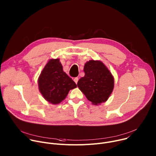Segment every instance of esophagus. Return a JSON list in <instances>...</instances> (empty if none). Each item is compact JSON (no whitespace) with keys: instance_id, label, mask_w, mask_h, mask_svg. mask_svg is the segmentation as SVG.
<instances>
[{"instance_id":"esophagus-1","label":"esophagus","mask_w":156,"mask_h":156,"mask_svg":"<svg viewBox=\"0 0 156 156\" xmlns=\"http://www.w3.org/2000/svg\"><path fill=\"white\" fill-rule=\"evenodd\" d=\"M74 80V81L75 82V83H76V84H77L78 81V77H76V78H74V80Z\"/></svg>"}]
</instances>
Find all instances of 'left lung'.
<instances>
[{"instance_id":"1","label":"left lung","mask_w":156,"mask_h":156,"mask_svg":"<svg viewBox=\"0 0 156 156\" xmlns=\"http://www.w3.org/2000/svg\"><path fill=\"white\" fill-rule=\"evenodd\" d=\"M84 76L78 81V87L93 104L105 102L113 91L114 80L101 61L91 60L84 66Z\"/></svg>"}]
</instances>
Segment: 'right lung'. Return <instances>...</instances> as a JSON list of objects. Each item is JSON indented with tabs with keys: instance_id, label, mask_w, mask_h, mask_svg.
<instances>
[{
	"instance_id": "obj_1",
	"label": "right lung",
	"mask_w": 156,
	"mask_h": 156,
	"mask_svg": "<svg viewBox=\"0 0 156 156\" xmlns=\"http://www.w3.org/2000/svg\"><path fill=\"white\" fill-rule=\"evenodd\" d=\"M39 91L49 102L57 104L67 96L76 83L63 71L59 59L50 60L39 78Z\"/></svg>"
}]
</instances>
